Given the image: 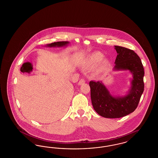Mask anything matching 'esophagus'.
Returning <instances> with one entry per match:
<instances>
[{"instance_id":"esophagus-1","label":"esophagus","mask_w":158,"mask_h":158,"mask_svg":"<svg viewBox=\"0 0 158 158\" xmlns=\"http://www.w3.org/2000/svg\"><path fill=\"white\" fill-rule=\"evenodd\" d=\"M85 82V80L84 79H81L79 81V82H78V85H82L83 83H84Z\"/></svg>"}]
</instances>
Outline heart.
<instances>
[{
	"instance_id": "obj_1",
	"label": "heart",
	"mask_w": 158,
	"mask_h": 158,
	"mask_svg": "<svg viewBox=\"0 0 158 158\" xmlns=\"http://www.w3.org/2000/svg\"><path fill=\"white\" fill-rule=\"evenodd\" d=\"M103 58V55L99 53H93L89 57V60L88 61V66H95L100 62V61ZM109 64V61L107 59L102 60L99 63L98 70L99 72H101L104 70L105 68H107Z\"/></svg>"
}]
</instances>
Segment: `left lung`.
Returning a JSON list of instances; mask_svg holds the SVG:
<instances>
[{"label":"left lung","instance_id":"left-lung-1","mask_svg":"<svg viewBox=\"0 0 158 158\" xmlns=\"http://www.w3.org/2000/svg\"><path fill=\"white\" fill-rule=\"evenodd\" d=\"M117 56L114 70H129L133 75L127 94L113 97L101 82L90 81V98L95 111L105 118H121L133 113L137 107L144 90V75L139 56L127 48L115 46Z\"/></svg>","mask_w":158,"mask_h":158}]
</instances>
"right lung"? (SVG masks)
<instances>
[{"instance_id": "1", "label": "right lung", "mask_w": 158, "mask_h": 158, "mask_svg": "<svg viewBox=\"0 0 158 158\" xmlns=\"http://www.w3.org/2000/svg\"><path fill=\"white\" fill-rule=\"evenodd\" d=\"M69 43V41H59V42H54L51 44H48L46 46L49 47H61L66 46Z\"/></svg>"}]
</instances>
